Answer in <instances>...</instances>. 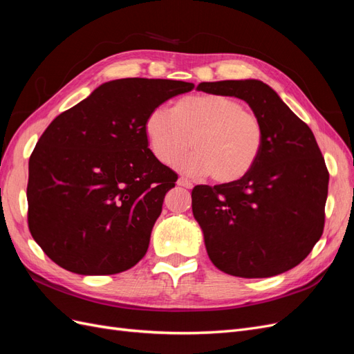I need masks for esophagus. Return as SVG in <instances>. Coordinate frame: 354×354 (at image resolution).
<instances>
[{
	"label": "esophagus",
	"mask_w": 354,
	"mask_h": 354,
	"mask_svg": "<svg viewBox=\"0 0 354 354\" xmlns=\"http://www.w3.org/2000/svg\"><path fill=\"white\" fill-rule=\"evenodd\" d=\"M177 185L181 186V187H186V189H192V187H194V185H192V181L187 180L186 177H180V178L177 180Z\"/></svg>",
	"instance_id": "esophagus-1"
}]
</instances>
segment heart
Returning a JSON list of instances; mask_svg holds the SVG:
<instances>
[{
  "mask_svg": "<svg viewBox=\"0 0 354 354\" xmlns=\"http://www.w3.org/2000/svg\"><path fill=\"white\" fill-rule=\"evenodd\" d=\"M145 133L152 153L171 165L178 162L186 174L208 176L217 183H233L245 177L264 147V127L259 115L224 94H198L180 99L173 109H153Z\"/></svg>",
  "mask_w": 354,
  "mask_h": 354,
  "instance_id": "obj_1",
  "label": "heart"
}]
</instances>
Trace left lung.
Listing matches in <instances>:
<instances>
[{
	"label": "left lung",
	"instance_id": "8db88e82",
	"mask_svg": "<svg viewBox=\"0 0 354 354\" xmlns=\"http://www.w3.org/2000/svg\"><path fill=\"white\" fill-rule=\"evenodd\" d=\"M198 90L245 100L266 134L263 152L245 177L192 190L209 260L239 277L292 269L312 252L325 224L329 173L312 130L259 80L201 82Z\"/></svg>",
	"mask_w": 354,
	"mask_h": 354
}]
</instances>
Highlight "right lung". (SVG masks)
Here are the masks:
<instances>
[{
	"mask_svg": "<svg viewBox=\"0 0 354 354\" xmlns=\"http://www.w3.org/2000/svg\"><path fill=\"white\" fill-rule=\"evenodd\" d=\"M195 85L124 78L60 113L29 158L28 226L48 259L78 274L140 261L177 174L149 149L147 115Z\"/></svg>",
	"mask_w": 354,
	"mask_h": 354,
	"instance_id": "1",
	"label": "right lung"
}]
</instances>
